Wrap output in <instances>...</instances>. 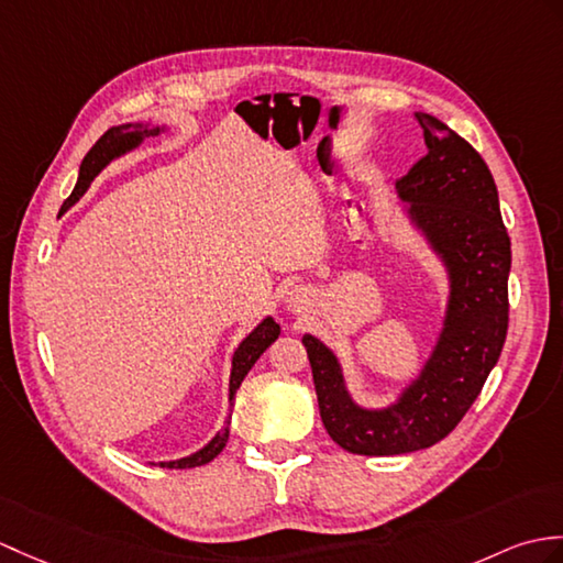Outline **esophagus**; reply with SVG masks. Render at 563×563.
<instances>
[{
  "label": "esophagus",
  "mask_w": 563,
  "mask_h": 563,
  "mask_svg": "<svg viewBox=\"0 0 563 563\" xmlns=\"http://www.w3.org/2000/svg\"><path fill=\"white\" fill-rule=\"evenodd\" d=\"M302 299H305V292H302V290H299V287H297V290H292V292H287V297H285V302H287V307H290V309H297V305H299V302H302Z\"/></svg>",
  "instance_id": "1"
}]
</instances>
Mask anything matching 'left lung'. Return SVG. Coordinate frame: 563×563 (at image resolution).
<instances>
[{
	"label": "left lung",
	"instance_id": "left-lung-1",
	"mask_svg": "<svg viewBox=\"0 0 563 563\" xmlns=\"http://www.w3.org/2000/svg\"><path fill=\"white\" fill-rule=\"evenodd\" d=\"M427 155L396 181L402 216L446 271L449 295L437 343L420 374L384 408L352 398L341 357L305 333L321 420L357 455H400L449 437L499 362L508 329L511 240L499 191L482 155L437 120L415 112Z\"/></svg>",
	"mask_w": 563,
	"mask_h": 563
}]
</instances>
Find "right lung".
Here are the masks:
<instances>
[{"label": "right lung", "instance_id": "right-lung-1", "mask_svg": "<svg viewBox=\"0 0 563 563\" xmlns=\"http://www.w3.org/2000/svg\"><path fill=\"white\" fill-rule=\"evenodd\" d=\"M167 132V124H151V122H126V124H117L112 129H108L98 141L96 146L86 153V158L78 167V179H76V187L71 191V196L67 201H64L62 211L59 213H67L69 208L81 199V196L88 191L90 181H93L104 167H108L112 161L122 158V155L136 151L143 141L151 139V136H158ZM280 335V325L273 321V317H266L261 321L256 329L244 338V341L238 345L232 355V372H230V415L225 420V427H222L218 434L206 443L203 449H199L191 455H185V459L179 461H165L158 463L161 467H175V470H185V467H196V465H206L211 463L216 455L225 449L228 437H230V420H232V408H234V394H238V388L242 386L244 376L250 374V369L256 364V360L264 355L266 347L271 343H276Z\"/></svg>", "mask_w": 563, "mask_h": 563}]
</instances>
